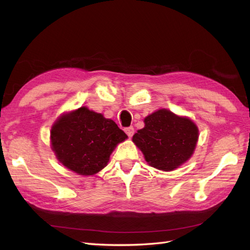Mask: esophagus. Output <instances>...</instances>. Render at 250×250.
Returning <instances> with one entry per match:
<instances>
[{"instance_id":"34e87169","label":"esophagus","mask_w":250,"mask_h":250,"mask_svg":"<svg viewBox=\"0 0 250 250\" xmlns=\"http://www.w3.org/2000/svg\"><path fill=\"white\" fill-rule=\"evenodd\" d=\"M125 132H126V134L128 135V137H132V134L134 133V128L133 127H127V128H125Z\"/></svg>"}]
</instances>
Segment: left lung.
Instances as JSON below:
<instances>
[{"mask_svg":"<svg viewBox=\"0 0 250 250\" xmlns=\"http://www.w3.org/2000/svg\"><path fill=\"white\" fill-rule=\"evenodd\" d=\"M144 123L132 141L151 167L172 171L194 153L199 132L192 120L163 108L146 117Z\"/></svg>","mask_w":250,"mask_h":250,"instance_id":"left-lung-1","label":"left lung"}]
</instances>
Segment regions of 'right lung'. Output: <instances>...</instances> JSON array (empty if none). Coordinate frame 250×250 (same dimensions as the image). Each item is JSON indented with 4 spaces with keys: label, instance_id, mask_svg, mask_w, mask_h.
Listing matches in <instances>:
<instances>
[{
    "label": "right lung",
    "instance_id": "obj_1",
    "mask_svg": "<svg viewBox=\"0 0 250 250\" xmlns=\"http://www.w3.org/2000/svg\"><path fill=\"white\" fill-rule=\"evenodd\" d=\"M127 135L110 119L82 106L64 113L51 129V146L64 167L80 175L100 172Z\"/></svg>",
    "mask_w": 250,
    "mask_h": 250
}]
</instances>
